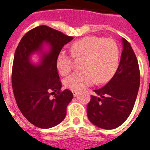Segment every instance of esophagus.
Masks as SVG:
<instances>
[{"label": "esophagus", "mask_w": 150, "mask_h": 150, "mask_svg": "<svg viewBox=\"0 0 150 150\" xmlns=\"http://www.w3.org/2000/svg\"><path fill=\"white\" fill-rule=\"evenodd\" d=\"M72 93H73V96H74V97H75V96H77V95L79 92H78L77 91H72Z\"/></svg>", "instance_id": "obj_1"}]
</instances>
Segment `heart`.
<instances>
[{"instance_id": "b5f03b06", "label": "heart", "mask_w": 150, "mask_h": 150, "mask_svg": "<svg viewBox=\"0 0 150 150\" xmlns=\"http://www.w3.org/2000/svg\"><path fill=\"white\" fill-rule=\"evenodd\" d=\"M71 54L65 51L58 53L56 65L61 75H67L73 68V57L84 58V71L73 73L64 81L65 87L72 91H81L97 80L98 83L109 81L117 70L119 50L111 38L88 36L75 41L70 46Z\"/></svg>"}]
</instances>
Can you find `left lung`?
I'll return each mask as SVG.
<instances>
[{
  "label": "left lung",
  "mask_w": 150,
  "mask_h": 150,
  "mask_svg": "<svg viewBox=\"0 0 150 150\" xmlns=\"http://www.w3.org/2000/svg\"><path fill=\"white\" fill-rule=\"evenodd\" d=\"M120 63L110 81L99 89L88 104L89 121L105 129L119 127L129 116L138 94L140 71L136 56L129 42L122 38Z\"/></svg>",
  "instance_id": "8db88e82"
}]
</instances>
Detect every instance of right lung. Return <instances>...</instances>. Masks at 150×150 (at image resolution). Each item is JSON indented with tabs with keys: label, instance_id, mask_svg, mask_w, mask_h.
I'll return each instance as SVG.
<instances>
[{
	"label": "right lung",
	"instance_id": "obj_1",
	"mask_svg": "<svg viewBox=\"0 0 150 150\" xmlns=\"http://www.w3.org/2000/svg\"><path fill=\"white\" fill-rule=\"evenodd\" d=\"M72 39L71 36L41 25L27 32L16 48L11 75L14 98L27 120L41 129L61 123L72 100L70 90H61L62 81L56 65L58 53ZM44 43L50 45L48 52H42ZM38 51L42 53L41 62L34 65L30 57Z\"/></svg>",
	"mask_w": 150,
	"mask_h": 150
}]
</instances>
